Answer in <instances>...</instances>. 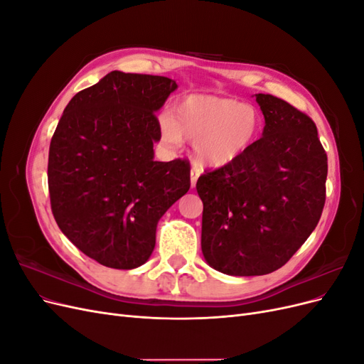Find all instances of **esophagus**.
<instances>
[{"label":"esophagus","mask_w":364,"mask_h":364,"mask_svg":"<svg viewBox=\"0 0 364 364\" xmlns=\"http://www.w3.org/2000/svg\"><path fill=\"white\" fill-rule=\"evenodd\" d=\"M199 176H200V170H199V168H196V167H193V168H191V171H190V178H191V188H194V186H196V183H197V179H199Z\"/></svg>","instance_id":"1"}]
</instances>
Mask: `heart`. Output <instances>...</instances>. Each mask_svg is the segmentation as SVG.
Segmentation results:
<instances>
[{"instance_id":"1","label":"heart","mask_w":364,"mask_h":364,"mask_svg":"<svg viewBox=\"0 0 364 364\" xmlns=\"http://www.w3.org/2000/svg\"><path fill=\"white\" fill-rule=\"evenodd\" d=\"M165 146L193 142V156L202 168H225L245 156L255 144L261 117L252 105L235 98L193 94L176 102L171 117L159 119Z\"/></svg>"}]
</instances>
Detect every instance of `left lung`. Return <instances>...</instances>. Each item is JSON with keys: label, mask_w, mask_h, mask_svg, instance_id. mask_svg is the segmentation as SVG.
Masks as SVG:
<instances>
[{"label": "left lung", "mask_w": 364, "mask_h": 364, "mask_svg": "<svg viewBox=\"0 0 364 364\" xmlns=\"http://www.w3.org/2000/svg\"><path fill=\"white\" fill-rule=\"evenodd\" d=\"M262 135L245 156L202 174V253L230 277L282 267L318 223L325 205L326 153L317 129L287 102L255 94Z\"/></svg>", "instance_id": "obj_1"}]
</instances>
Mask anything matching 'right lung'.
Listing matches in <instances>:
<instances>
[{"label": "right lung", "mask_w": 364, "mask_h": 364, "mask_svg": "<svg viewBox=\"0 0 364 364\" xmlns=\"http://www.w3.org/2000/svg\"><path fill=\"white\" fill-rule=\"evenodd\" d=\"M178 83L112 71L77 92L51 138L48 190L63 235L106 267L149 261L167 209L190 190V164L155 161L156 112Z\"/></svg>", "instance_id": "obj_1"}]
</instances>
